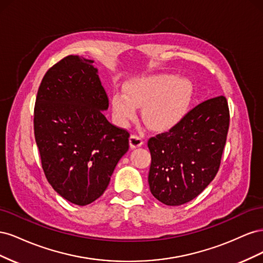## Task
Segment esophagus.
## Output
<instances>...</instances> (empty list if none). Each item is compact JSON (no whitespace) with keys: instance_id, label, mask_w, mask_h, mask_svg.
<instances>
[{"instance_id":"esophagus-1","label":"esophagus","mask_w":263,"mask_h":263,"mask_svg":"<svg viewBox=\"0 0 263 263\" xmlns=\"http://www.w3.org/2000/svg\"><path fill=\"white\" fill-rule=\"evenodd\" d=\"M129 144L132 148H137L144 144V139H142V137H140L139 135H132L129 138Z\"/></svg>"}]
</instances>
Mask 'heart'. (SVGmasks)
I'll list each match as a JSON object with an SVG mask.
<instances>
[{
  "label": "heart",
  "mask_w": 263,
  "mask_h": 263,
  "mask_svg": "<svg viewBox=\"0 0 263 263\" xmlns=\"http://www.w3.org/2000/svg\"><path fill=\"white\" fill-rule=\"evenodd\" d=\"M126 92L112 95V107L117 121L125 125L144 107L145 122L151 128L168 129L184 117L192 98L193 87L187 79L159 74L134 79L126 84Z\"/></svg>",
  "instance_id": "b5f03b06"
}]
</instances>
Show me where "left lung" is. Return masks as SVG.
Listing matches in <instances>:
<instances>
[{"label":"left lung","mask_w":263,"mask_h":263,"mask_svg":"<svg viewBox=\"0 0 263 263\" xmlns=\"http://www.w3.org/2000/svg\"><path fill=\"white\" fill-rule=\"evenodd\" d=\"M225 97L202 102L168 130L148 140L150 192L168 206L192 201L216 176L229 128Z\"/></svg>","instance_id":"obj_1"}]
</instances>
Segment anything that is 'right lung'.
Here are the masks:
<instances>
[{
	"label": "right lung",
	"mask_w": 263,
	"mask_h": 263,
	"mask_svg": "<svg viewBox=\"0 0 263 263\" xmlns=\"http://www.w3.org/2000/svg\"><path fill=\"white\" fill-rule=\"evenodd\" d=\"M93 61L67 55L44 76L34 108V133L45 176L53 190L79 206L104 193L129 133L102 110L108 98Z\"/></svg>",
	"instance_id": "obj_1"
}]
</instances>
